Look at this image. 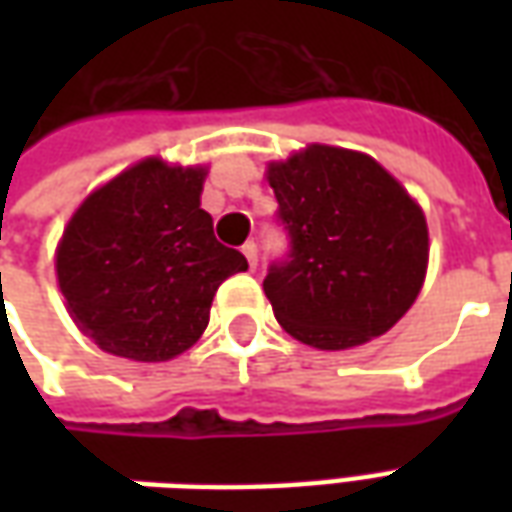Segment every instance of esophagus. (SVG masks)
<instances>
[{
  "mask_svg": "<svg viewBox=\"0 0 512 512\" xmlns=\"http://www.w3.org/2000/svg\"><path fill=\"white\" fill-rule=\"evenodd\" d=\"M241 252H244V257L249 260V268L257 266V244L255 241H246L244 246H241Z\"/></svg>",
  "mask_w": 512,
  "mask_h": 512,
  "instance_id": "1",
  "label": "esophagus"
}]
</instances>
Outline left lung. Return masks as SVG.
Masks as SVG:
<instances>
[{
  "label": "left lung",
  "instance_id": "8db88e82",
  "mask_svg": "<svg viewBox=\"0 0 512 512\" xmlns=\"http://www.w3.org/2000/svg\"><path fill=\"white\" fill-rule=\"evenodd\" d=\"M288 252L263 279L282 329L321 351L389 332L417 299L428 224L365 153L312 145L268 167Z\"/></svg>",
  "mask_w": 512,
  "mask_h": 512
}]
</instances>
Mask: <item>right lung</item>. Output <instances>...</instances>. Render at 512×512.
<instances>
[{"instance_id":"1","label":"right lung","mask_w":512,"mask_h":512,"mask_svg":"<svg viewBox=\"0 0 512 512\" xmlns=\"http://www.w3.org/2000/svg\"><path fill=\"white\" fill-rule=\"evenodd\" d=\"M205 169L158 158L126 169L73 213L57 249L68 312L90 340L136 362H167L200 340L224 279L246 257L216 241L200 208Z\"/></svg>"}]
</instances>
